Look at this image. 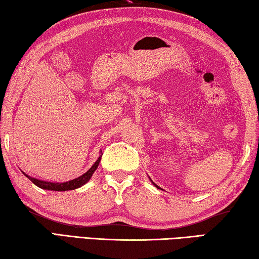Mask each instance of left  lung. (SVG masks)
Segmentation results:
<instances>
[{"label": "left lung", "mask_w": 259, "mask_h": 259, "mask_svg": "<svg viewBox=\"0 0 259 259\" xmlns=\"http://www.w3.org/2000/svg\"><path fill=\"white\" fill-rule=\"evenodd\" d=\"M153 184H155V183H153ZM155 185H156V187H157V188H158V185H157V184H155Z\"/></svg>", "instance_id": "left-lung-1"}]
</instances>
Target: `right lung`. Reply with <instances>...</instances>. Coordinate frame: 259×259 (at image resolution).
Masks as SVG:
<instances>
[{
  "label": "right lung",
  "instance_id": "1",
  "mask_svg": "<svg viewBox=\"0 0 259 259\" xmlns=\"http://www.w3.org/2000/svg\"><path fill=\"white\" fill-rule=\"evenodd\" d=\"M100 160H101V156L99 157V159L94 162V165L91 167V168L86 171L85 174L80 175L79 178H77L75 180L68 181V182H63V183H52V182H45V181H40L37 179L30 178V176L26 175V178H28L31 182H33L35 185H37L38 188L44 189V190H51V191H68V190H75L77 188L84 185L88 181L91 179V176L93 175L95 169L98 168V166L100 164Z\"/></svg>",
  "mask_w": 259,
  "mask_h": 259
}]
</instances>
